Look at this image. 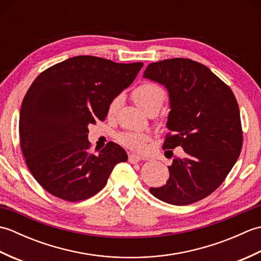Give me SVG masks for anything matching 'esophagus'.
<instances>
[{"label": "esophagus", "mask_w": 261, "mask_h": 261, "mask_svg": "<svg viewBox=\"0 0 261 261\" xmlns=\"http://www.w3.org/2000/svg\"><path fill=\"white\" fill-rule=\"evenodd\" d=\"M140 159H141V157L138 156V154H135V153H130V154H129V162H130L131 164L139 163Z\"/></svg>", "instance_id": "1"}]
</instances>
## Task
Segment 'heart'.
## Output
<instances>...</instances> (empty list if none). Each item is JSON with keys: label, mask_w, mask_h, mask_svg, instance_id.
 Returning a JSON list of instances; mask_svg holds the SVG:
<instances>
[{"label": "heart", "mask_w": 261, "mask_h": 261, "mask_svg": "<svg viewBox=\"0 0 261 261\" xmlns=\"http://www.w3.org/2000/svg\"><path fill=\"white\" fill-rule=\"evenodd\" d=\"M132 97L138 107L145 111L146 113L158 112L166 98V93L159 85L154 83H142L136 87L132 92ZM121 98L118 96L111 102L109 107V113H114L119 108ZM150 140V136L145 132H124L120 136V141L127 148L136 151H143L146 149L147 142Z\"/></svg>", "instance_id": "obj_1"}]
</instances>
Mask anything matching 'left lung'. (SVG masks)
<instances>
[{
	"instance_id": "obj_1",
	"label": "left lung",
	"mask_w": 261,
	"mask_h": 261,
	"mask_svg": "<svg viewBox=\"0 0 261 261\" xmlns=\"http://www.w3.org/2000/svg\"><path fill=\"white\" fill-rule=\"evenodd\" d=\"M143 77L168 91L171 134L163 148L181 147L185 152L168 166L166 185L149 191L168 204L195 203L222 184L240 156L242 129L234 94L206 66L191 59L149 64Z\"/></svg>"
}]
</instances>
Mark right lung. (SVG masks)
<instances>
[{"mask_svg":"<svg viewBox=\"0 0 261 261\" xmlns=\"http://www.w3.org/2000/svg\"><path fill=\"white\" fill-rule=\"evenodd\" d=\"M142 63L76 56L43 70L22 101L19 134L32 176L47 192L79 202L105 186L125 150L109 142L90 152L88 125L104 121L111 102L135 81Z\"/></svg>","mask_w":261,"mask_h":261,"instance_id":"right-lung-1","label":"right lung"}]
</instances>
